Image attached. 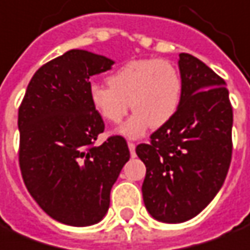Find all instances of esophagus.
Returning <instances> with one entry per match:
<instances>
[{
    "mask_svg": "<svg viewBox=\"0 0 250 250\" xmlns=\"http://www.w3.org/2000/svg\"><path fill=\"white\" fill-rule=\"evenodd\" d=\"M128 146H129V150H130V155H132V157L136 156V152H134V149H136V145H134L133 143H128Z\"/></svg>",
    "mask_w": 250,
    "mask_h": 250,
    "instance_id": "34e87169",
    "label": "esophagus"
}]
</instances>
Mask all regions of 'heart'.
<instances>
[{"instance_id":"b5f03b06","label":"heart","mask_w":250,"mask_h":250,"mask_svg":"<svg viewBox=\"0 0 250 250\" xmlns=\"http://www.w3.org/2000/svg\"><path fill=\"white\" fill-rule=\"evenodd\" d=\"M109 86L93 83L88 98L104 120L118 124L132 106L134 113L120 128L128 139L144 136L149 126L160 128L172 120L180 105L182 78L168 60L136 59L107 78Z\"/></svg>"}]
</instances>
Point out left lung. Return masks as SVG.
I'll return each instance as SVG.
<instances>
[{
  "instance_id": "8db88e82",
  "label": "left lung",
  "mask_w": 250,
  "mask_h": 250,
  "mask_svg": "<svg viewBox=\"0 0 250 250\" xmlns=\"http://www.w3.org/2000/svg\"><path fill=\"white\" fill-rule=\"evenodd\" d=\"M182 98L171 121L136 148L146 167L143 199L166 224L194 218L224 185L231 160L233 109L221 77L190 54L179 55Z\"/></svg>"
}]
</instances>
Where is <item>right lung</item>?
Listing matches in <instances>:
<instances>
[{"label":"right lung","instance_id":"1","mask_svg":"<svg viewBox=\"0 0 250 250\" xmlns=\"http://www.w3.org/2000/svg\"><path fill=\"white\" fill-rule=\"evenodd\" d=\"M113 64L84 49L67 51L35 72L19 109L24 183L37 205L62 224H98L130 157L121 136L95 145L105 124L88 98L90 78Z\"/></svg>","mask_w":250,"mask_h":250}]
</instances>
